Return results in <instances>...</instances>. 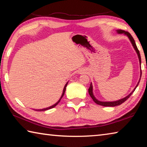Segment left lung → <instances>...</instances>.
<instances>
[{
	"mask_svg": "<svg viewBox=\"0 0 147 147\" xmlns=\"http://www.w3.org/2000/svg\"><path fill=\"white\" fill-rule=\"evenodd\" d=\"M117 32H118L119 34H123H123H126V36H128L129 39H130V41L131 42V43H132L133 47H134V49H135V50H136L137 54H138V58H139V63H140V65H141V59L140 53H139V50H138V47H137V46H136V42H135V41H134V38H132V36H131V34H130V33H129L128 32H126V31H124V30H118ZM141 73H141V76H140L141 77ZM139 82H140V81H139L138 84H137L136 87L135 88H134V91H131V93H130V94H129L128 96H126V97H124V98H123L120 99V100H117V101H114V102H100V101H99V100H96V99L95 98H94V96L93 94V87H92V84H91V85H90V87H89V89H88V92H89V95L91 96V97L92 98V99H93V101H94V102H95L96 104H99V105H101V106H111V107H113V106H116L121 105V104H123V103L124 102H125L126 100H127V99L131 96V94L134 93V91H135V89H136V88H137V87H138V86Z\"/></svg>",
	"mask_w": 147,
	"mask_h": 147,
	"instance_id": "left-lung-1",
	"label": "left lung"
}]
</instances>
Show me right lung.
Wrapping results in <instances>:
<instances>
[{
  "mask_svg": "<svg viewBox=\"0 0 147 147\" xmlns=\"http://www.w3.org/2000/svg\"><path fill=\"white\" fill-rule=\"evenodd\" d=\"M68 83V82H67ZM67 83L66 84H65V87H64V89H63V93H62V95H61V98H60V99H59V100L55 104H54V105H53L52 106H50V107H49V108H44V109H36V111H45V110H48V109H51V108H54V107H55L57 104H58L59 102H60V100H61V99L62 98V97H63V96L64 95V93H65V89H66V87H67Z\"/></svg>",
  "mask_w": 147,
  "mask_h": 147,
  "instance_id": "1",
  "label": "right lung"
}]
</instances>
